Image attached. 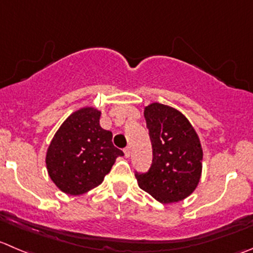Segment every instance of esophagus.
<instances>
[{
  "instance_id": "obj_1",
  "label": "esophagus",
  "mask_w": 253,
  "mask_h": 253,
  "mask_svg": "<svg viewBox=\"0 0 253 253\" xmlns=\"http://www.w3.org/2000/svg\"><path fill=\"white\" fill-rule=\"evenodd\" d=\"M124 153H125V157L128 158V157L131 156V148H129V147H126V148L124 149Z\"/></svg>"
}]
</instances>
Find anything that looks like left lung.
I'll return each instance as SVG.
<instances>
[{
  "label": "left lung",
  "instance_id": "obj_1",
  "mask_svg": "<svg viewBox=\"0 0 253 253\" xmlns=\"http://www.w3.org/2000/svg\"><path fill=\"white\" fill-rule=\"evenodd\" d=\"M153 159L147 173H136L138 186L159 203L180 202L198 186L203 148L194 127L178 110L153 104L144 107Z\"/></svg>",
  "mask_w": 253,
  "mask_h": 253
}]
</instances>
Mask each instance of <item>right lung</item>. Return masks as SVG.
<instances>
[{
    "mask_svg": "<svg viewBox=\"0 0 253 253\" xmlns=\"http://www.w3.org/2000/svg\"><path fill=\"white\" fill-rule=\"evenodd\" d=\"M101 112L83 107L65 120L48 147L46 169L61 192L80 195L100 185L121 149L112 144V132L100 126Z\"/></svg>",
    "mask_w": 253,
    "mask_h": 253,
    "instance_id": "1",
    "label": "right lung"
}]
</instances>
